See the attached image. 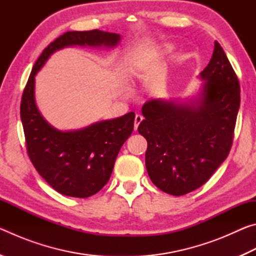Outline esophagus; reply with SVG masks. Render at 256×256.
<instances>
[{
    "label": "esophagus",
    "mask_w": 256,
    "mask_h": 256,
    "mask_svg": "<svg viewBox=\"0 0 256 256\" xmlns=\"http://www.w3.org/2000/svg\"><path fill=\"white\" fill-rule=\"evenodd\" d=\"M142 120H144V118H142V115L140 114H136V118H134V131H136L138 125H140V123L142 122Z\"/></svg>",
    "instance_id": "34e87169"
}]
</instances>
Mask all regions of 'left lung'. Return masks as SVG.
<instances>
[{
    "mask_svg": "<svg viewBox=\"0 0 256 256\" xmlns=\"http://www.w3.org/2000/svg\"><path fill=\"white\" fill-rule=\"evenodd\" d=\"M198 78L203 84L196 98L146 102L138 128L148 142L146 167L151 182L175 196L200 188L224 162L240 110V82L218 42Z\"/></svg>",
    "mask_w": 256,
    "mask_h": 256,
    "instance_id": "left-lung-1",
    "label": "left lung"
}]
</instances>
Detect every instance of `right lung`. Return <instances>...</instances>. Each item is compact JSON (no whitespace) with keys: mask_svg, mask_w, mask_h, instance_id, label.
<instances>
[{"mask_svg":"<svg viewBox=\"0 0 256 256\" xmlns=\"http://www.w3.org/2000/svg\"><path fill=\"white\" fill-rule=\"evenodd\" d=\"M120 40L118 34L94 29L68 32L42 50L30 73L22 94L20 116L30 160L40 175L58 193L88 198L110 180L116 157L131 136L136 114L100 120L76 131H60L38 110L34 99V76L56 50L70 46L108 48Z\"/></svg>","mask_w":256,"mask_h":256,"instance_id":"add662e5","label":"right lung"}]
</instances>
